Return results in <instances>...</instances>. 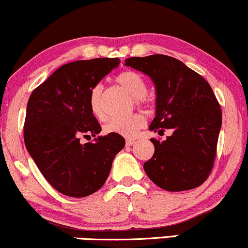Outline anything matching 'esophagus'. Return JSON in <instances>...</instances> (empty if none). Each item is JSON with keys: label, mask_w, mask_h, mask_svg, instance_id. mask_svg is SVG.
I'll return each instance as SVG.
<instances>
[{"label": "esophagus", "mask_w": 248, "mask_h": 248, "mask_svg": "<svg viewBox=\"0 0 248 248\" xmlns=\"http://www.w3.org/2000/svg\"><path fill=\"white\" fill-rule=\"evenodd\" d=\"M134 142H135L134 139H127V140H126V146H132V145H134Z\"/></svg>", "instance_id": "1"}]
</instances>
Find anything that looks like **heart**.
Wrapping results in <instances>:
<instances>
[{
  "mask_svg": "<svg viewBox=\"0 0 248 248\" xmlns=\"http://www.w3.org/2000/svg\"><path fill=\"white\" fill-rule=\"evenodd\" d=\"M115 81L130 96L134 97L135 105L141 107L149 106L151 100L146 95L147 83L142 75L134 70H126L116 76ZM89 107L95 118L99 120L105 119V110L102 106V87L100 84L93 87L89 93ZM143 124H145V116L140 113H134L126 118L110 119L105 124V132L107 134L132 138Z\"/></svg>",
  "mask_w": 248,
  "mask_h": 248,
  "instance_id": "obj_1",
  "label": "heart"
}]
</instances>
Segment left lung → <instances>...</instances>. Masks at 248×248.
Returning <instances> with one entry per match:
<instances>
[{
    "instance_id": "1",
    "label": "left lung",
    "mask_w": 248,
    "mask_h": 248,
    "mask_svg": "<svg viewBox=\"0 0 248 248\" xmlns=\"http://www.w3.org/2000/svg\"><path fill=\"white\" fill-rule=\"evenodd\" d=\"M124 64L145 73L156 89V113L149 129L173 134L151 139L154 154L143 168L148 178L170 192L199 187L213 170L222 114L202 76L172 56L129 58Z\"/></svg>"
}]
</instances>
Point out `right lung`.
<instances>
[{
	"instance_id": "1",
	"label": "right lung",
	"mask_w": 248,
	"mask_h": 248,
	"mask_svg": "<svg viewBox=\"0 0 248 248\" xmlns=\"http://www.w3.org/2000/svg\"><path fill=\"white\" fill-rule=\"evenodd\" d=\"M118 58L80 60L56 69L32 91L27 105L23 138L40 172L58 192L83 198L103 186L121 135L96 137L99 121L89 107V93L118 67ZM94 136L82 145L80 138Z\"/></svg>"
}]
</instances>
